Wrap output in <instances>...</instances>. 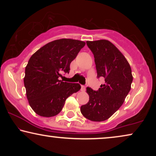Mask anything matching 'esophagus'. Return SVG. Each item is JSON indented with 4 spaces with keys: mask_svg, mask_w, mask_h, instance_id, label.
I'll return each instance as SVG.
<instances>
[{
    "mask_svg": "<svg viewBox=\"0 0 156 156\" xmlns=\"http://www.w3.org/2000/svg\"><path fill=\"white\" fill-rule=\"evenodd\" d=\"M85 89H86V87H85V86H84V85H82V86H81V91H84Z\"/></svg>",
    "mask_w": 156,
    "mask_h": 156,
    "instance_id": "obj_1",
    "label": "esophagus"
}]
</instances>
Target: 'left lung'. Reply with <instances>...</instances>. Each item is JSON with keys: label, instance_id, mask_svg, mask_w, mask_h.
Wrapping results in <instances>:
<instances>
[{"label": "left lung", "instance_id": "1", "mask_svg": "<svg viewBox=\"0 0 156 156\" xmlns=\"http://www.w3.org/2000/svg\"><path fill=\"white\" fill-rule=\"evenodd\" d=\"M94 57L97 77L105 79L99 90L87 87L89 102L81 106L83 116L92 121L110 118L123 104L131 90L133 76L127 59L119 49L106 40L87 41Z\"/></svg>", "mask_w": 156, "mask_h": 156}]
</instances>
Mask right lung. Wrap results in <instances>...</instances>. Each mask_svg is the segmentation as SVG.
Listing matches in <instances>:
<instances>
[{
    "label": "right lung",
    "instance_id": "add662e5",
    "mask_svg": "<svg viewBox=\"0 0 156 156\" xmlns=\"http://www.w3.org/2000/svg\"><path fill=\"white\" fill-rule=\"evenodd\" d=\"M84 45L81 40H56L42 47L30 58L24 85L30 106L37 115L56 116L66 99L81 89L78 83L62 82L59 77L69 73L70 63Z\"/></svg>",
    "mask_w": 156,
    "mask_h": 156
}]
</instances>
